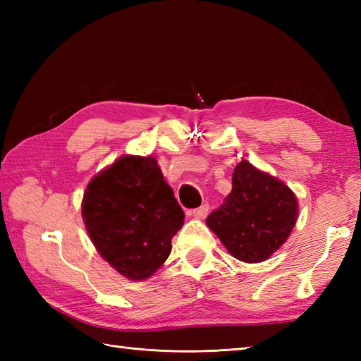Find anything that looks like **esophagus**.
I'll return each instance as SVG.
<instances>
[{"label":"esophagus","instance_id":"esophagus-1","mask_svg":"<svg viewBox=\"0 0 361 361\" xmlns=\"http://www.w3.org/2000/svg\"><path fill=\"white\" fill-rule=\"evenodd\" d=\"M208 211H209V206L208 204H202L200 208L190 211V216H192L194 219L202 220V219H204L206 216H208Z\"/></svg>","mask_w":361,"mask_h":361}]
</instances>
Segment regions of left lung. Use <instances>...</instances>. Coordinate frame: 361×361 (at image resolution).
<instances>
[{
	"mask_svg": "<svg viewBox=\"0 0 361 361\" xmlns=\"http://www.w3.org/2000/svg\"><path fill=\"white\" fill-rule=\"evenodd\" d=\"M298 212V198L286 183L242 159L234 169L233 190L206 225L233 257L257 264L288 239Z\"/></svg>",
	"mask_w": 361,
	"mask_h": 361,
	"instance_id": "1",
	"label": "left lung"
}]
</instances>
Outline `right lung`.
Wrapping results in <instances>:
<instances>
[{"label": "right lung", "mask_w": 361, "mask_h": 361, "mask_svg": "<svg viewBox=\"0 0 361 361\" xmlns=\"http://www.w3.org/2000/svg\"><path fill=\"white\" fill-rule=\"evenodd\" d=\"M82 219L102 259L127 279L144 281L171 255L185 212L155 158L124 155L91 178Z\"/></svg>", "instance_id": "add662e5"}]
</instances>
